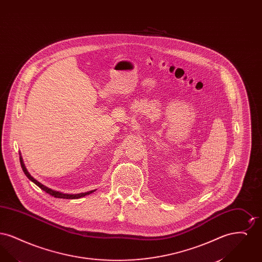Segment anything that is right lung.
Masks as SVG:
<instances>
[{
	"instance_id": "add662e5",
	"label": "right lung",
	"mask_w": 262,
	"mask_h": 262,
	"mask_svg": "<svg viewBox=\"0 0 262 262\" xmlns=\"http://www.w3.org/2000/svg\"><path fill=\"white\" fill-rule=\"evenodd\" d=\"M20 155H21V154H20ZM19 159H20V165H21V168H23V171H24L25 176H26L31 182H33L36 186L40 187L41 189H43L44 191H46L47 193H49L50 195L54 196V198H57V199H66V200H76V199L83 198V196H85V195L90 194V193H92V192L95 191V189H93V190H90V191H88V192H81V193H63V192H61V191L52 189L50 187H46V186H44L43 184L39 183L37 180H35L31 174H29V172L27 171V169H26V167H25V163H24V160H23V157L20 156Z\"/></svg>"
}]
</instances>
